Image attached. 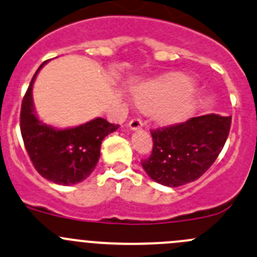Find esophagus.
<instances>
[{
  "mask_svg": "<svg viewBox=\"0 0 257 257\" xmlns=\"http://www.w3.org/2000/svg\"><path fill=\"white\" fill-rule=\"evenodd\" d=\"M128 126L132 129V131H138V129H141L142 126H143V121H142L139 118H134L129 121Z\"/></svg>",
  "mask_w": 257,
  "mask_h": 257,
  "instance_id": "obj_1",
  "label": "esophagus"
}]
</instances>
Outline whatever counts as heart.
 <instances>
[{
  "instance_id": "heart-1",
  "label": "heart",
  "mask_w": 257,
  "mask_h": 257,
  "mask_svg": "<svg viewBox=\"0 0 257 257\" xmlns=\"http://www.w3.org/2000/svg\"><path fill=\"white\" fill-rule=\"evenodd\" d=\"M134 100L143 110H153L158 123L171 125L191 115L197 90L183 75L172 74L141 84L134 90Z\"/></svg>"
}]
</instances>
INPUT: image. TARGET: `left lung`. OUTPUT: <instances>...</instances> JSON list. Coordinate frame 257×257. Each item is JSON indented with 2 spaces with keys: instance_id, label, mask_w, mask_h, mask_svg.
<instances>
[{
  "instance_id": "obj_1",
  "label": "left lung",
  "mask_w": 257,
  "mask_h": 257,
  "mask_svg": "<svg viewBox=\"0 0 257 257\" xmlns=\"http://www.w3.org/2000/svg\"><path fill=\"white\" fill-rule=\"evenodd\" d=\"M230 126L231 116L206 114L152 131L153 151L142 166L163 186L179 187L196 181L221 153Z\"/></svg>"
}]
</instances>
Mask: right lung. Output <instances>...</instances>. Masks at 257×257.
<instances>
[{
	"instance_id": "right-lung-1",
	"label": "right lung",
	"mask_w": 257,
	"mask_h": 257,
	"mask_svg": "<svg viewBox=\"0 0 257 257\" xmlns=\"http://www.w3.org/2000/svg\"><path fill=\"white\" fill-rule=\"evenodd\" d=\"M46 62L37 69L25 94L20 126L25 148L36 171L54 183L70 186L90 176L100 158L101 142L119 125L103 118L68 129H56L42 123L35 113L32 86Z\"/></svg>"
}]
</instances>
